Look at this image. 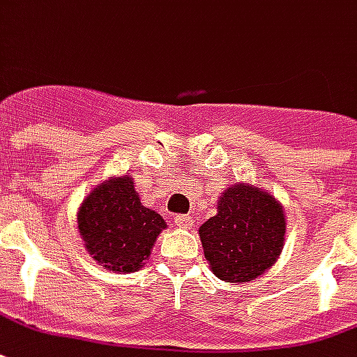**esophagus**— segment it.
Returning a JSON list of instances; mask_svg holds the SVG:
<instances>
[{"instance_id":"1","label":"esophagus","mask_w":357,"mask_h":357,"mask_svg":"<svg viewBox=\"0 0 357 357\" xmlns=\"http://www.w3.org/2000/svg\"><path fill=\"white\" fill-rule=\"evenodd\" d=\"M176 225H178L179 229H191V227L195 225V221H192L191 215H178V218H176Z\"/></svg>"}]
</instances>
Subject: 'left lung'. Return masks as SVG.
Returning <instances> with one entry per match:
<instances>
[{"label":"left lung","instance_id":"left-lung-1","mask_svg":"<svg viewBox=\"0 0 357 357\" xmlns=\"http://www.w3.org/2000/svg\"><path fill=\"white\" fill-rule=\"evenodd\" d=\"M218 213L199 229L213 274L231 284L252 282L278 261L286 244V213L278 199L252 183L229 185Z\"/></svg>","mask_w":357,"mask_h":357}]
</instances>
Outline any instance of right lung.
Wrapping results in <instances>:
<instances>
[{
    "mask_svg": "<svg viewBox=\"0 0 357 357\" xmlns=\"http://www.w3.org/2000/svg\"><path fill=\"white\" fill-rule=\"evenodd\" d=\"M79 234L86 252L113 273H136L149 259L166 221L145 208L130 176L98 183L77 210Z\"/></svg>",
    "mask_w": 357,
    "mask_h": 357,
    "instance_id": "add662e5",
    "label": "right lung"
}]
</instances>
